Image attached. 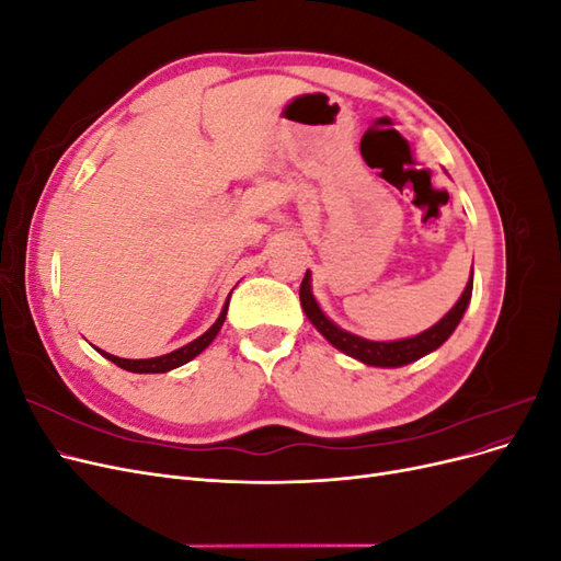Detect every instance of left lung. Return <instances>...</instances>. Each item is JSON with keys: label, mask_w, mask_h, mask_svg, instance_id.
I'll list each match as a JSON object with an SVG mask.
<instances>
[{"label": "left lung", "mask_w": 561, "mask_h": 561, "mask_svg": "<svg viewBox=\"0 0 561 561\" xmlns=\"http://www.w3.org/2000/svg\"><path fill=\"white\" fill-rule=\"evenodd\" d=\"M470 295H472V276L466 285L461 299H458L454 304V309L443 320L435 322L431 330L421 332L416 336H410V339H400V342H369V339L355 336L351 332H344L342 328H336L334 322L320 311V307L311 295L309 271H307V276H304L301 287H299L301 309L313 322V328L339 351H344L346 355H351V358H358L365 365H375V367H400V365H407V363H414V360L423 358L426 353L443 346L449 339V334L456 330L458 322H461V318L468 309Z\"/></svg>", "instance_id": "8db88e82"}]
</instances>
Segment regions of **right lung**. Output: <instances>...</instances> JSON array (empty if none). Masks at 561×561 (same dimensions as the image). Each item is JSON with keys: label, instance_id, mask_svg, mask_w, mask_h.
<instances>
[{"label": "right lung", "instance_id": "right-lung-1", "mask_svg": "<svg viewBox=\"0 0 561 561\" xmlns=\"http://www.w3.org/2000/svg\"><path fill=\"white\" fill-rule=\"evenodd\" d=\"M229 297H231V295H229ZM227 309H229V301L225 304L222 313H219V318L215 320V325H213L206 334H201L198 339H194L192 344H186V346H182V348H178V351H173V353L159 355V358H149V360H126V358H116V355L105 353V351H100V353H103L107 360H112L114 365H118L122 369L138 371V375H163V371H168V369H175V367H180V365H184V363L194 360L203 348L210 346V342L217 336L219 328L225 325Z\"/></svg>", "mask_w": 561, "mask_h": 561}]
</instances>
